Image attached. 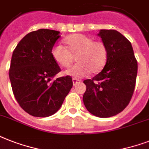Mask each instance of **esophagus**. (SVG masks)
<instances>
[{
  "mask_svg": "<svg viewBox=\"0 0 149 149\" xmlns=\"http://www.w3.org/2000/svg\"><path fill=\"white\" fill-rule=\"evenodd\" d=\"M80 82V80L78 79H76V78H72V84H73V85H76V84H77L78 83H79Z\"/></svg>",
  "mask_w": 149,
  "mask_h": 149,
  "instance_id": "1",
  "label": "esophagus"
}]
</instances>
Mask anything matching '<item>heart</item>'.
I'll use <instances>...</instances> for the list:
<instances>
[{
	"instance_id": "obj_1",
	"label": "heart",
	"mask_w": 149,
	"mask_h": 149,
	"mask_svg": "<svg viewBox=\"0 0 149 149\" xmlns=\"http://www.w3.org/2000/svg\"><path fill=\"white\" fill-rule=\"evenodd\" d=\"M67 49L62 45H54L52 56L63 67H69L76 56L77 63L65 70V73L76 79L86 77L91 72H99L106 64L107 48L104 42L82 34H73L64 39Z\"/></svg>"
}]
</instances>
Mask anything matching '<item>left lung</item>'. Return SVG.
<instances>
[{
	"instance_id": "obj_1",
	"label": "left lung",
	"mask_w": 149,
	"mask_h": 149,
	"mask_svg": "<svg viewBox=\"0 0 149 149\" xmlns=\"http://www.w3.org/2000/svg\"><path fill=\"white\" fill-rule=\"evenodd\" d=\"M107 48L104 69L92 79H85L83 97L87 111L99 118L118 114L128 105L134 93L138 63L132 44L116 30L102 29L98 34Z\"/></svg>"
}]
</instances>
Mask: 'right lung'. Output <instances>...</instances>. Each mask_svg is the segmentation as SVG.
I'll return each instance as SVG.
<instances>
[{"label":"right lung","instance_id":"right-lung-1","mask_svg":"<svg viewBox=\"0 0 149 149\" xmlns=\"http://www.w3.org/2000/svg\"><path fill=\"white\" fill-rule=\"evenodd\" d=\"M59 31L38 29L27 34L13 52L9 78L21 107L30 115L45 118L57 112L72 86V77L52 81L61 71L52 56Z\"/></svg>","mask_w":149,"mask_h":149}]
</instances>
